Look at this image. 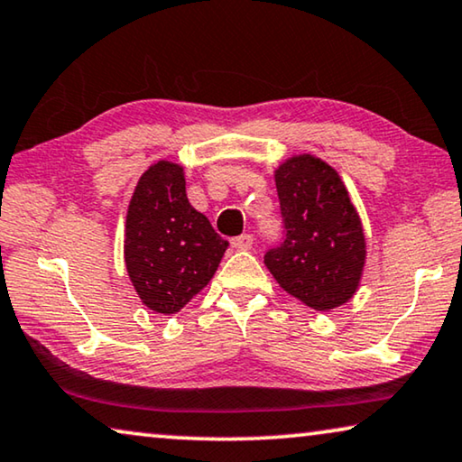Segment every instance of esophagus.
Masks as SVG:
<instances>
[{"mask_svg": "<svg viewBox=\"0 0 462 462\" xmlns=\"http://www.w3.org/2000/svg\"><path fill=\"white\" fill-rule=\"evenodd\" d=\"M252 244H254V237L250 233H244V236L231 239V245L236 247V250H250Z\"/></svg>", "mask_w": 462, "mask_h": 462, "instance_id": "esophagus-1", "label": "esophagus"}]
</instances>
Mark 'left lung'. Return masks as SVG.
Listing matches in <instances>:
<instances>
[{
	"label": "left lung",
	"mask_w": 462,
	"mask_h": 462,
	"mask_svg": "<svg viewBox=\"0 0 462 462\" xmlns=\"http://www.w3.org/2000/svg\"><path fill=\"white\" fill-rule=\"evenodd\" d=\"M285 242L264 256L279 287L312 310L327 312L358 291L366 263L363 220L339 172L312 153L275 169Z\"/></svg>",
	"instance_id": "obj_1"
}]
</instances>
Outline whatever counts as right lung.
Masks as SVG:
<instances>
[{
	"instance_id": "add662e5",
	"label": "right lung",
	"mask_w": 462,
	"mask_h": 462,
	"mask_svg": "<svg viewBox=\"0 0 462 462\" xmlns=\"http://www.w3.org/2000/svg\"><path fill=\"white\" fill-rule=\"evenodd\" d=\"M123 247L126 273L143 306L177 314L210 283L229 242L189 204L183 166L158 160L133 191Z\"/></svg>"
}]
</instances>
